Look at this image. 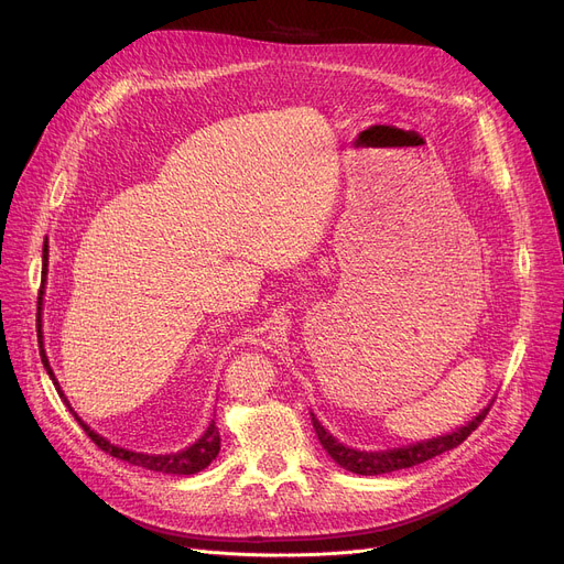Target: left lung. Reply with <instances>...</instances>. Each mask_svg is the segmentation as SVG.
<instances>
[{"instance_id": "left-lung-1", "label": "left lung", "mask_w": 564, "mask_h": 564, "mask_svg": "<svg viewBox=\"0 0 564 564\" xmlns=\"http://www.w3.org/2000/svg\"><path fill=\"white\" fill-rule=\"evenodd\" d=\"M487 413H489V406L485 411H480L478 416L473 419L466 427H459L453 434L436 436V438H430V441L413 443V446H406V448L383 451V453H364V451L345 448L343 443H338L327 430H324L317 423L315 416H313V427H315V434L322 443V448L332 455V459L336 464H340L343 468H347L351 473H359V476H381V473H391V470L416 466V464H423V462H427V459H432L441 453L457 448L459 443H464L473 432L478 430V425L487 419Z\"/></svg>"}]
</instances>
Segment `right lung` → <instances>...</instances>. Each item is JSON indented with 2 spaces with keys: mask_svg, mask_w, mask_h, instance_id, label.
I'll use <instances>...</instances> for the list:
<instances>
[{
  "mask_svg": "<svg viewBox=\"0 0 564 564\" xmlns=\"http://www.w3.org/2000/svg\"><path fill=\"white\" fill-rule=\"evenodd\" d=\"M45 281H47V240L43 245V272H41V288H39V315H36V332H39V347H41V361L52 379V383L56 387V393L64 398L62 389H58V381L54 379V372L50 368V361L45 357V349H43V334H41V304H43V288H45ZM64 402L68 404V400L64 398ZM70 413L75 416V421L82 425V430L86 432V436L91 438L96 446L105 453H109L111 457L116 459H123L128 464H134V466H141V468H148V470H160V473H173V476H192V473H198L203 470L207 464H210L217 455H219V430L215 427V421L213 425L207 427V432L194 443V446H189L187 451H181V453H173V455H143V453H132V451H126V448H118L113 446V443H109L107 438H102L100 434H96L91 427H88L86 423H82V419L77 416V413L73 411V406L68 404Z\"/></svg>",
  "mask_w": 564,
  "mask_h": 564,
  "instance_id": "right-lung-1",
  "label": "right lung"
}]
</instances>
